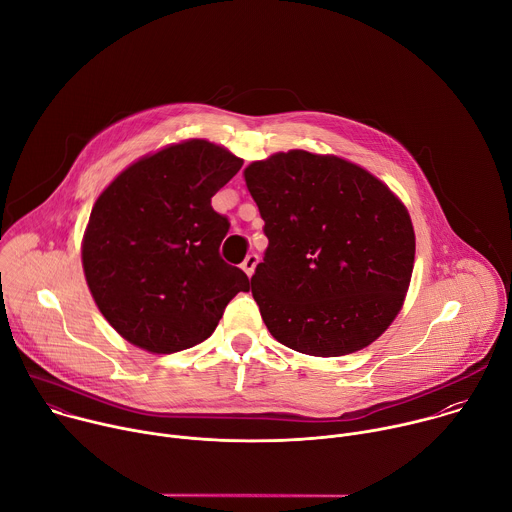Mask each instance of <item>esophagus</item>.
<instances>
[{
    "instance_id": "obj_1",
    "label": "esophagus",
    "mask_w": 512,
    "mask_h": 512,
    "mask_svg": "<svg viewBox=\"0 0 512 512\" xmlns=\"http://www.w3.org/2000/svg\"><path fill=\"white\" fill-rule=\"evenodd\" d=\"M257 263H259V255L251 253V255H247V259L241 263V267H243V271L251 277L253 271H255V267H257Z\"/></svg>"
}]
</instances>
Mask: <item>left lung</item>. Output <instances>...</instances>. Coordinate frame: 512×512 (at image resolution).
Listing matches in <instances>:
<instances>
[{
    "label": "left lung",
    "instance_id": "8db88e82",
    "mask_svg": "<svg viewBox=\"0 0 512 512\" xmlns=\"http://www.w3.org/2000/svg\"><path fill=\"white\" fill-rule=\"evenodd\" d=\"M245 182L269 239L251 291L271 336L312 356L377 340L399 314L413 271L403 202L367 170L304 150L253 162Z\"/></svg>",
    "mask_w": 512,
    "mask_h": 512
}]
</instances>
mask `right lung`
<instances>
[{"instance_id":"obj_1","label":"right lung","mask_w":512,"mask_h":512,"mask_svg":"<svg viewBox=\"0 0 512 512\" xmlns=\"http://www.w3.org/2000/svg\"><path fill=\"white\" fill-rule=\"evenodd\" d=\"M241 166L225 148L190 139L131 164L97 198L85 277L101 314L131 344L158 354L192 348L249 291L245 271L221 257L231 223L210 204Z\"/></svg>"}]
</instances>
